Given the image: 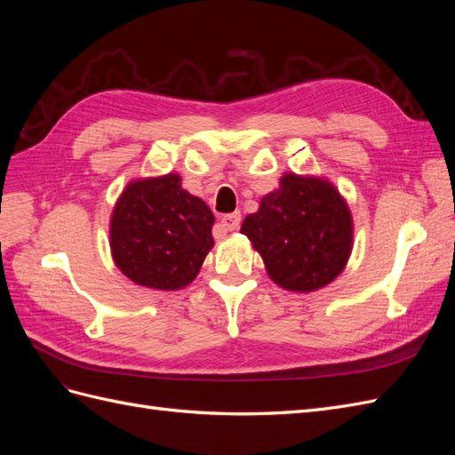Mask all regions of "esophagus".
<instances>
[{
	"instance_id": "34e87169",
	"label": "esophagus",
	"mask_w": 455,
	"mask_h": 455,
	"mask_svg": "<svg viewBox=\"0 0 455 455\" xmlns=\"http://www.w3.org/2000/svg\"><path fill=\"white\" fill-rule=\"evenodd\" d=\"M220 224H222L226 229L229 231H235L241 226V212H231V214H224L222 220H220Z\"/></svg>"
}]
</instances>
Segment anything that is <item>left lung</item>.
I'll return each instance as SVG.
<instances>
[{
    "label": "left lung",
    "instance_id": "obj_1",
    "mask_svg": "<svg viewBox=\"0 0 455 455\" xmlns=\"http://www.w3.org/2000/svg\"><path fill=\"white\" fill-rule=\"evenodd\" d=\"M241 233L264 258L275 283L286 291L311 292L332 283L346 267L353 224L334 186L284 174L279 189L244 218Z\"/></svg>",
    "mask_w": 455,
    "mask_h": 455
}]
</instances>
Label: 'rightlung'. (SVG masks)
<instances>
[{
	"label": "right lung",
	"mask_w": 455,
	"mask_h": 455,
	"mask_svg": "<svg viewBox=\"0 0 455 455\" xmlns=\"http://www.w3.org/2000/svg\"><path fill=\"white\" fill-rule=\"evenodd\" d=\"M212 211L182 189L178 174L132 182L112 216V254L132 283L178 291L197 277L212 249Z\"/></svg>",
	"instance_id": "1"
}]
</instances>
